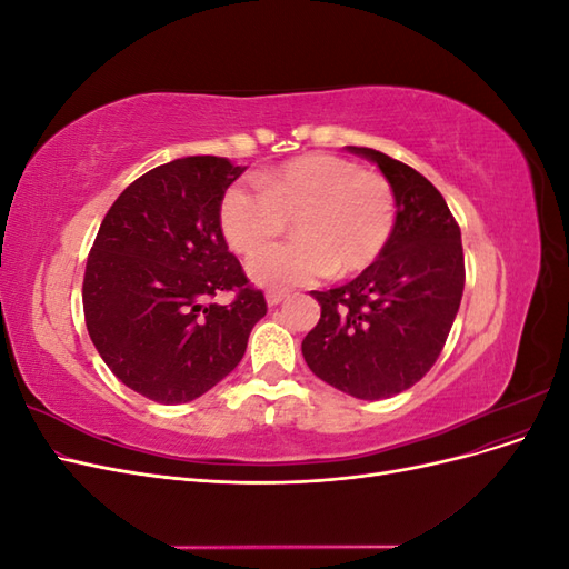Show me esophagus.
I'll use <instances>...</instances> for the list:
<instances>
[{
	"label": "esophagus",
	"instance_id": "1",
	"mask_svg": "<svg viewBox=\"0 0 569 569\" xmlns=\"http://www.w3.org/2000/svg\"><path fill=\"white\" fill-rule=\"evenodd\" d=\"M287 297H289V291H284V289H270L268 295H266V301H268V306H278V303H282Z\"/></svg>",
	"mask_w": 569,
	"mask_h": 569
}]
</instances>
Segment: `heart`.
<instances>
[{
	"instance_id": "obj_1",
	"label": "heart",
	"mask_w": 569,
	"mask_h": 569,
	"mask_svg": "<svg viewBox=\"0 0 569 569\" xmlns=\"http://www.w3.org/2000/svg\"><path fill=\"white\" fill-rule=\"evenodd\" d=\"M296 220L298 239L249 261L263 287L311 284L330 272L368 270L389 244L396 226L391 182L335 153H303L249 182L230 184L218 203L228 247L253 253Z\"/></svg>"
}]
</instances>
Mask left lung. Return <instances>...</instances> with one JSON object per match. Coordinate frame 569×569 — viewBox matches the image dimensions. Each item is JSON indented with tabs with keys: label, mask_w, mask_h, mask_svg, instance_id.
I'll use <instances>...</instances> for the list:
<instances>
[{
	"label": "left lung",
	"mask_w": 569,
	"mask_h": 569,
	"mask_svg": "<svg viewBox=\"0 0 569 569\" xmlns=\"http://www.w3.org/2000/svg\"><path fill=\"white\" fill-rule=\"evenodd\" d=\"M349 149L391 182L396 226L385 253L356 280L313 291L320 320L301 351L322 382L377 401L437 363L462 299L465 258L458 222L432 182L382 151Z\"/></svg>",
	"instance_id": "1"
}]
</instances>
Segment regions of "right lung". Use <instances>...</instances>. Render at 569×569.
Wrapping results in <instances>:
<instances>
[{"label": "right lung", "instance_id": "right-lung-1", "mask_svg": "<svg viewBox=\"0 0 569 569\" xmlns=\"http://www.w3.org/2000/svg\"><path fill=\"white\" fill-rule=\"evenodd\" d=\"M244 173L187 157L123 189L101 220L82 280L84 325L109 370L157 403H187L228 377L268 311L228 251L218 203ZM232 290L228 307L212 303Z\"/></svg>", "mask_w": 569, "mask_h": 569}]
</instances>
